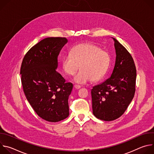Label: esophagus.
Wrapping results in <instances>:
<instances>
[{"label":"esophagus","instance_id":"esophagus-1","mask_svg":"<svg viewBox=\"0 0 154 154\" xmlns=\"http://www.w3.org/2000/svg\"><path fill=\"white\" fill-rule=\"evenodd\" d=\"M74 88H75V89L79 90V89H80V88H81V86L80 85H74Z\"/></svg>","mask_w":154,"mask_h":154}]
</instances>
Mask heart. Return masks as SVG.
Wrapping results in <instances>:
<instances>
[{
	"instance_id": "obj_1",
	"label": "heart",
	"mask_w": 154,
	"mask_h": 154,
	"mask_svg": "<svg viewBox=\"0 0 154 154\" xmlns=\"http://www.w3.org/2000/svg\"><path fill=\"white\" fill-rule=\"evenodd\" d=\"M110 61V55L106 51L95 44L86 42L76 45L70 54L64 55L61 66L68 75H73L79 67L80 71L75 75L74 81L83 84L91 80H100L106 72Z\"/></svg>"
}]
</instances>
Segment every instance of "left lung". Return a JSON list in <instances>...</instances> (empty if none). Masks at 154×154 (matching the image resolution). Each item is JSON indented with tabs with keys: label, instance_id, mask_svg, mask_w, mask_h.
<instances>
[{
	"label": "left lung",
	"instance_id": "1",
	"mask_svg": "<svg viewBox=\"0 0 154 154\" xmlns=\"http://www.w3.org/2000/svg\"><path fill=\"white\" fill-rule=\"evenodd\" d=\"M113 39L116 57L112 75L91 90L93 115L105 121L121 116L135 93L137 69L134 59L119 42Z\"/></svg>",
	"mask_w": 154,
	"mask_h": 154
}]
</instances>
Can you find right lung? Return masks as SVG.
Masks as SVG:
<instances>
[{
    "mask_svg": "<svg viewBox=\"0 0 154 154\" xmlns=\"http://www.w3.org/2000/svg\"><path fill=\"white\" fill-rule=\"evenodd\" d=\"M67 42L62 37L44 39L26 53L21 64L26 96L36 113L49 122H58L69 115L68 97L73 85L66 83L55 71L58 55Z\"/></svg>",
    "mask_w": 154,
    "mask_h": 154,
    "instance_id": "1",
    "label": "right lung"
}]
</instances>
